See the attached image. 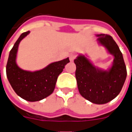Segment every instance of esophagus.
<instances>
[{"label": "esophagus", "mask_w": 132, "mask_h": 132, "mask_svg": "<svg viewBox=\"0 0 132 132\" xmlns=\"http://www.w3.org/2000/svg\"><path fill=\"white\" fill-rule=\"evenodd\" d=\"M69 57H70V61H73L75 59V58H76V55L75 54H71V55H70Z\"/></svg>", "instance_id": "obj_1"}]
</instances>
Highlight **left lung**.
Segmentation results:
<instances>
[{
  "label": "left lung",
  "mask_w": 132,
  "mask_h": 132,
  "mask_svg": "<svg viewBox=\"0 0 132 132\" xmlns=\"http://www.w3.org/2000/svg\"><path fill=\"white\" fill-rule=\"evenodd\" d=\"M97 43L104 46L114 58L112 65L105 70L93 65L86 55L79 54L74 60L75 76L81 95L97 104L109 102L118 95L127 77L123 56L118 44L109 35H96Z\"/></svg>",
  "instance_id": "8db88e82"
}]
</instances>
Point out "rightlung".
<instances>
[{
    "label": "right lung",
    "mask_w": 132,
    "mask_h": 132,
    "mask_svg": "<svg viewBox=\"0 0 132 132\" xmlns=\"http://www.w3.org/2000/svg\"><path fill=\"white\" fill-rule=\"evenodd\" d=\"M30 33L23 32L10 51L6 66V74L18 95L28 102L40 101L49 96L54 90L59 74L70 62L69 58L52 62L40 70L34 72L22 70L16 64V55L20 42Z\"/></svg>",
    "instance_id": "add662e5"
}]
</instances>
